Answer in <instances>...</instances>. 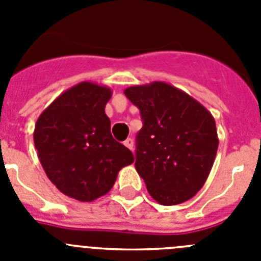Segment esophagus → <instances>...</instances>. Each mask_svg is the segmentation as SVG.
I'll return each mask as SVG.
<instances>
[{"label":"esophagus","mask_w":261,"mask_h":261,"mask_svg":"<svg viewBox=\"0 0 261 261\" xmlns=\"http://www.w3.org/2000/svg\"><path fill=\"white\" fill-rule=\"evenodd\" d=\"M124 145H125L128 149H130L132 151L133 149H135V141H133V138H126L125 141H124Z\"/></svg>","instance_id":"34e87169"}]
</instances>
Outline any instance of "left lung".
Instances as JSON below:
<instances>
[{
    "label": "left lung",
    "mask_w": 261,
    "mask_h": 261,
    "mask_svg": "<svg viewBox=\"0 0 261 261\" xmlns=\"http://www.w3.org/2000/svg\"><path fill=\"white\" fill-rule=\"evenodd\" d=\"M141 112L136 170L159 204L192 199L211 174L218 136L216 121L201 103L166 82L155 81L124 90Z\"/></svg>",
    "instance_id": "8db88e82"
}]
</instances>
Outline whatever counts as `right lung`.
<instances>
[{
	"label": "right lung",
	"instance_id": "1",
	"mask_svg": "<svg viewBox=\"0 0 261 261\" xmlns=\"http://www.w3.org/2000/svg\"><path fill=\"white\" fill-rule=\"evenodd\" d=\"M112 90L80 82L39 116L34 142L48 179L64 195L90 202L110 192L119 171L135 161L111 135L106 105Z\"/></svg>",
	"mask_w": 261,
	"mask_h": 261
}]
</instances>
